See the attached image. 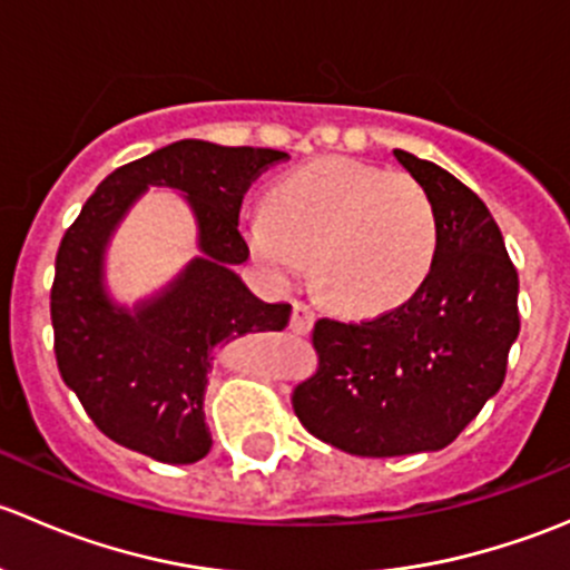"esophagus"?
Instances as JSON below:
<instances>
[{
    "instance_id": "esophagus-1",
    "label": "esophagus",
    "mask_w": 570,
    "mask_h": 570,
    "mask_svg": "<svg viewBox=\"0 0 570 570\" xmlns=\"http://www.w3.org/2000/svg\"><path fill=\"white\" fill-rule=\"evenodd\" d=\"M292 333H308L314 327V308L306 306V303H295L292 308V320H289Z\"/></svg>"
}]
</instances>
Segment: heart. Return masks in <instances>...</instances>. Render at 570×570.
I'll return each mask as SVG.
<instances>
[{"label":"heart","mask_w":570,"mask_h":570,"mask_svg":"<svg viewBox=\"0 0 570 570\" xmlns=\"http://www.w3.org/2000/svg\"><path fill=\"white\" fill-rule=\"evenodd\" d=\"M245 243L267 275L295 284L314 256V286L350 314H381L428 281L439 217L428 189L402 170L317 159L269 189L245 220Z\"/></svg>","instance_id":"heart-1"}]
</instances>
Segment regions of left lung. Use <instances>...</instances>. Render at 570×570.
Instances as JSON below:
<instances>
[{"mask_svg":"<svg viewBox=\"0 0 570 570\" xmlns=\"http://www.w3.org/2000/svg\"><path fill=\"white\" fill-rule=\"evenodd\" d=\"M433 200L439 256L402 306L317 320L320 366L292 392L312 435L361 458L435 452L502 389L519 338V273L488 206L435 163L394 148Z\"/></svg>","mask_w":570,"mask_h":570,"instance_id":"left-lung-1","label":"left lung"}]
</instances>
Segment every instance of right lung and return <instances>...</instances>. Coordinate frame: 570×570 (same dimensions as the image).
Returning a JSON list of instances; mask_svg holds the SVG:
<instances>
[{
    "label": "right lung",
    "mask_w": 570,
    "mask_h": 570,
    "mask_svg": "<svg viewBox=\"0 0 570 570\" xmlns=\"http://www.w3.org/2000/svg\"><path fill=\"white\" fill-rule=\"evenodd\" d=\"M286 157L273 148L170 142L112 170L62 237L51 284L57 370L115 444L176 465L206 458L212 350L289 325V303L258 301L234 273L250 253L239 234L245 193ZM148 186L185 193L199 223L202 256L163 293L126 309L106 295L104 250Z\"/></svg>",
    "instance_id": "right-lung-1"
}]
</instances>
